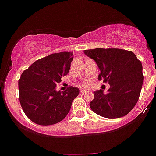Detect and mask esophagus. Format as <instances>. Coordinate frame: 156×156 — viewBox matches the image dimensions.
I'll use <instances>...</instances> for the list:
<instances>
[{"instance_id": "esophagus-1", "label": "esophagus", "mask_w": 156, "mask_h": 156, "mask_svg": "<svg viewBox=\"0 0 156 156\" xmlns=\"http://www.w3.org/2000/svg\"><path fill=\"white\" fill-rule=\"evenodd\" d=\"M87 90H86V89H80V93H81V94H84V93H87Z\"/></svg>"}]
</instances>
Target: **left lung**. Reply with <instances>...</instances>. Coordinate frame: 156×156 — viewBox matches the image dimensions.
Masks as SVG:
<instances>
[{
    "label": "left lung",
    "mask_w": 156,
    "mask_h": 156,
    "mask_svg": "<svg viewBox=\"0 0 156 156\" xmlns=\"http://www.w3.org/2000/svg\"><path fill=\"white\" fill-rule=\"evenodd\" d=\"M84 53L97 63L101 74L98 79L108 82V93L93 92L89 106L93 112L108 119L126 115L140 97L144 76L142 63L133 52L120 48H95Z\"/></svg>",
    "instance_id": "left-lung-1"
}]
</instances>
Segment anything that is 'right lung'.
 Masks as SVG:
<instances>
[{
    "mask_svg": "<svg viewBox=\"0 0 156 156\" xmlns=\"http://www.w3.org/2000/svg\"><path fill=\"white\" fill-rule=\"evenodd\" d=\"M73 52H62L37 59L19 80L21 107L31 121L41 126L53 125L64 119L79 89L69 86L56 91V84L69 72Z\"/></svg>",
    "mask_w": 156,
    "mask_h": 156,
    "instance_id": "1",
    "label": "right lung"
}]
</instances>
